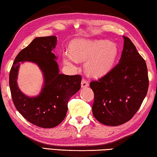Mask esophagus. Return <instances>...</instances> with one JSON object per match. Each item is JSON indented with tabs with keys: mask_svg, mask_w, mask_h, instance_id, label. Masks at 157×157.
Returning a JSON list of instances; mask_svg holds the SVG:
<instances>
[{
	"mask_svg": "<svg viewBox=\"0 0 157 157\" xmlns=\"http://www.w3.org/2000/svg\"><path fill=\"white\" fill-rule=\"evenodd\" d=\"M89 86V83L87 81L85 80V79H83L81 81V87L82 88H86V87Z\"/></svg>",
	"mask_w": 157,
	"mask_h": 157,
	"instance_id": "1",
	"label": "esophagus"
}]
</instances>
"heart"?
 Masks as SVG:
<instances>
[{
    "label": "heart",
    "instance_id": "obj_1",
    "mask_svg": "<svg viewBox=\"0 0 157 157\" xmlns=\"http://www.w3.org/2000/svg\"><path fill=\"white\" fill-rule=\"evenodd\" d=\"M119 48L114 42L108 40L76 38L71 43L70 52H65L63 63L74 67L75 60H85V68L89 75L101 77L108 74L116 62Z\"/></svg>",
    "mask_w": 157,
    "mask_h": 157
}]
</instances>
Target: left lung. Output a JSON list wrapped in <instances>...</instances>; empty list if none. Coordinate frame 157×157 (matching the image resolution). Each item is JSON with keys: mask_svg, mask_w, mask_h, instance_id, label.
<instances>
[{"mask_svg": "<svg viewBox=\"0 0 157 157\" xmlns=\"http://www.w3.org/2000/svg\"><path fill=\"white\" fill-rule=\"evenodd\" d=\"M123 38L119 63L105 76L90 84L94 94L92 114L105 125L117 126L130 121L141 107L148 90L145 60L130 38Z\"/></svg>", "mask_w": 157, "mask_h": 157, "instance_id": "8db88e82", "label": "left lung"}]
</instances>
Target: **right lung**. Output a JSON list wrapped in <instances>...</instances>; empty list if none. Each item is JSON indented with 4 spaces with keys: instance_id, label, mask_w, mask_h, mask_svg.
<instances>
[{
    "instance_id": "1",
    "label": "right lung",
    "mask_w": 157,
    "mask_h": 157,
    "mask_svg": "<svg viewBox=\"0 0 157 157\" xmlns=\"http://www.w3.org/2000/svg\"><path fill=\"white\" fill-rule=\"evenodd\" d=\"M57 37H36L19 52L10 73V87L16 108L25 119L43 128L60 124L67 112L70 98L81 88V76L60 74L58 57L52 53ZM31 62L41 71L44 83L41 92L35 97L25 95L18 87L17 74L20 63Z\"/></svg>"
}]
</instances>
